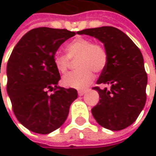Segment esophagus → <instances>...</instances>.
<instances>
[{
    "label": "esophagus",
    "mask_w": 156,
    "mask_h": 156,
    "mask_svg": "<svg viewBox=\"0 0 156 156\" xmlns=\"http://www.w3.org/2000/svg\"><path fill=\"white\" fill-rule=\"evenodd\" d=\"M85 93H86V91H85V90H78V96H83Z\"/></svg>",
    "instance_id": "esophagus-1"
}]
</instances>
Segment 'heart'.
Here are the masks:
<instances>
[{"mask_svg":"<svg viewBox=\"0 0 156 156\" xmlns=\"http://www.w3.org/2000/svg\"><path fill=\"white\" fill-rule=\"evenodd\" d=\"M66 55L55 54L53 64L56 69L65 74L69 67L70 60H76L78 69L66 75L62 83L67 87L82 89L87 87L94 79V73H101L108 65V56L106 48L99 43H93L90 39L77 38L65 47Z\"/></svg>","mask_w":156,"mask_h":156,"instance_id":"heart-1","label":"heart"}]
</instances>
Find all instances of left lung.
<instances>
[{
	"label": "left lung",
	"mask_w": 156,
	"mask_h": 156,
	"mask_svg": "<svg viewBox=\"0 0 156 156\" xmlns=\"http://www.w3.org/2000/svg\"><path fill=\"white\" fill-rule=\"evenodd\" d=\"M98 39L108 52L107 68L97 84H108L110 88L94 87L99 102L91 109L97 122L103 127L118 131L132 125L146 101L147 74L139 48L120 30L104 26L78 31Z\"/></svg>",
	"instance_id": "8db88e82"
}]
</instances>
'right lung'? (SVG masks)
<instances>
[{
    "label": "right lung",
    "instance_id": "obj_1",
    "mask_svg": "<svg viewBox=\"0 0 156 156\" xmlns=\"http://www.w3.org/2000/svg\"><path fill=\"white\" fill-rule=\"evenodd\" d=\"M75 35L68 30L32 29L9 58L7 92L17 119L31 132L46 135L60 127L78 98L75 88L57 86L60 75L53 64L59 46Z\"/></svg>",
    "mask_w": 156,
    "mask_h": 156
}]
</instances>
